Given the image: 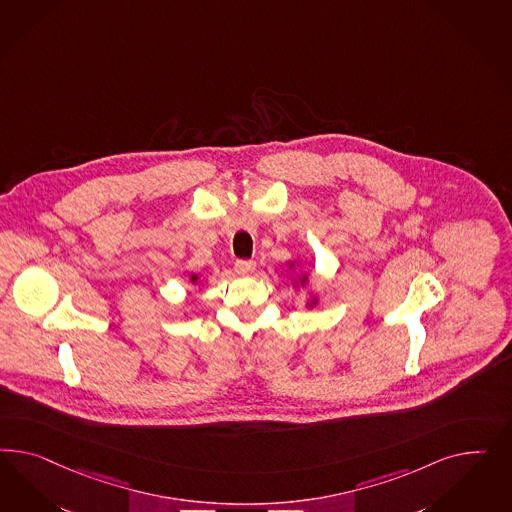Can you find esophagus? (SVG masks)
<instances>
[{
	"mask_svg": "<svg viewBox=\"0 0 512 512\" xmlns=\"http://www.w3.org/2000/svg\"><path fill=\"white\" fill-rule=\"evenodd\" d=\"M234 270L240 276H249V274L255 272V261H236L234 263Z\"/></svg>",
	"mask_w": 512,
	"mask_h": 512,
	"instance_id": "obj_1",
	"label": "esophagus"
}]
</instances>
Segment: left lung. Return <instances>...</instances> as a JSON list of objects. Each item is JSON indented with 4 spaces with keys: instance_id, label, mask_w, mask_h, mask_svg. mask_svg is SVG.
<instances>
[{
    "instance_id": "left-lung-1",
    "label": "left lung",
    "mask_w": 512,
    "mask_h": 512,
    "mask_svg": "<svg viewBox=\"0 0 512 512\" xmlns=\"http://www.w3.org/2000/svg\"><path fill=\"white\" fill-rule=\"evenodd\" d=\"M300 283H302V285H304V283H306V276H304V278L300 279ZM315 302H317V300H315V298H313V300H311L310 304H308V306H315Z\"/></svg>"
}]
</instances>
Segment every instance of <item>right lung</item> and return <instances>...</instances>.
Here are the masks:
<instances>
[{"label": "right lung", "instance_id": "1", "mask_svg": "<svg viewBox=\"0 0 512 512\" xmlns=\"http://www.w3.org/2000/svg\"><path fill=\"white\" fill-rule=\"evenodd\" d=\"M197 276H191V281H193V283H197Z\"/></svg>", "mask_w": 512, "mask_h": 512}]
</instances>
